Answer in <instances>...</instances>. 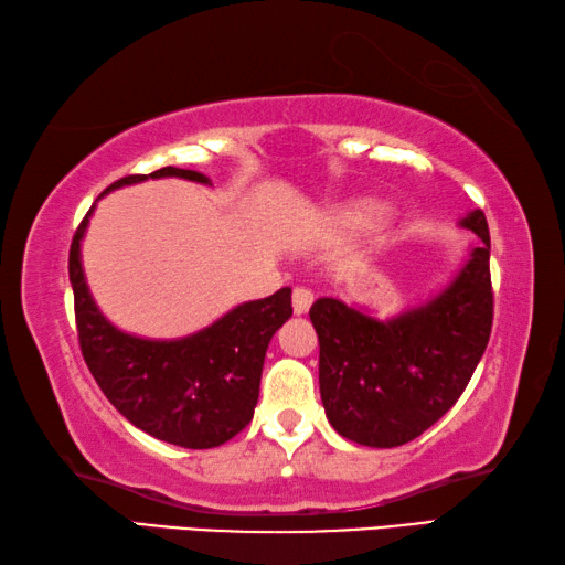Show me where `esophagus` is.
Wrapping results in <instances>:
<instances>
[{"label": "esophagus", "mask_w": 565, "mask_h": 565, "mask_svg": "<svg viewBox=\"0 0 565 565\" xmlns=\"http://www.w3.org/2000/svg\"><path fill=\"white\" fill-rule=\"evenodd\" d=\"M312 292L305 290V288H295L292 290V312L295 315H305L312 308Z\"/></svg>", "instance_id": "obj_1"}]
</instances>
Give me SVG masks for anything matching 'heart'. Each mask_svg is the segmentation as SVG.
<instances>
[{"mask_svg":"<svg viewBox=\"0 0 565 565\" xmlns=\"http://www.w3.org/2000/svg\"><path fill=\"white\" fill-rule=\"evenodd\" d=\"M382 205L377 201H370V198H362V201H352L342 205L338 215H332V231L340 235H354L372 227L380 221Z\"/></svg>","mask_w":565,"mask_h":565,"instance_id":"1","label":"heart"}]
</instances>
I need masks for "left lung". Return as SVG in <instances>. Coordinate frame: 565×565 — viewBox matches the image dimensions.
Wrapping results in <instances>:
<instances>
[{"instance_id": "8db88e82", "label": "left lung", "mask_w": 565, "mask_h": 565, "mask_svg": "<svg viewBox=\"0 0 565 565\" xmlns=\"http://www.w3.org/2000/svg\"><path fill=\"white\" fill-rule=\"evenodd\" d=\"M479 235L457 277L429 302L377 320L320 298L310 320L320 340V394L334 431L364 447H402L427 431L467 390L489 344L491 237L483 211L461 221Z\"/></svg>"}]
</instances>
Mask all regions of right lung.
Listing matches in <instances>:
<instances>
[{"instance_id": "1", "label": "right lung", "mask_w": 565, "mask_h": 565, "mask_svg": "<svg viewBox=\"0 0 565 565\" xmlns=\"http://www.w3.org/2000/svg\"><path fill=\"white\" fill-rule=\"evenodd\" d=\"M178 175L211 183L185 168H158L148 175H126L106 188ZM76 227L68 250L76 330L86 367L106 399L151 437L183 449H213L233 439L253 419L267 344L290 320V288L250 300L225 312L211 328L181 340H143L108 322L88 292L82 267V237L88 215Z\"/></svg>"}]
</instances>
